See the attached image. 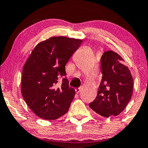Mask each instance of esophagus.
I'll return each instance as SVG.
<instances>
[{
  "instance_id": "1",
  "label": "esophagus",
  "mask_w": 148,
  "mask_h": 148,
  "mask_svg": "<svg viewBox=\"0 0 148 148\" xmlns=\"http://www.w3.org/2000/svg\"><path fill=\"white\" fill-rule=\"evenodd\" d=\"M81 88H76L75 89V92H76V94H79L80 92H81Z\"/></svg>"
}]
</instances>
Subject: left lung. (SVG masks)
I'll return each instance as SVG.
<instances>
[{"instance_id": "8db88e82", "label": "left lung", "mask_w": 148, "mask_h": 148, "mask_svg": "<svg viewBox=\"0 0 148 148\" xmlns=\"http://www.w3.org/2000/svg\"><path fill=\"white\" fill-rule=\"evenodd\" d=\"M125 60L113 51H107L101 59L103 77L97 98L90 107L104 117L117 116L125 110L133 92V78Z\"/></svg>"}]
</instances>
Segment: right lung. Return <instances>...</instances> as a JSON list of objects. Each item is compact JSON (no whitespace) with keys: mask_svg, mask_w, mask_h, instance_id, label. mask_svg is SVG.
I'll return each instance as SVG.
<instances>
[{"mask_svg":"<svg viewBox=\"0 0 148 148\" xmlns=\"http://www.w3.org/2000/svg\"><path fill=\"white\" fill-rule=\"evenodd\" d=\"M83 40L53 36L39 42L32 51L23 68L21 94L28 107L40 118L55 120L68 111L75 95L74 89L63 78L65 65Z\"/></svg>","mask_w":148,"mask_h":148,"instance_id":"right-lung-1","label":"right lung"}]
</instances>
